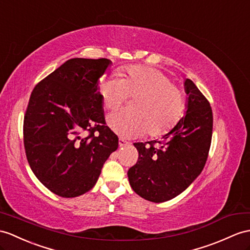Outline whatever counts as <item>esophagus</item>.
I'll use <instances>...</instances> for the list:
<instances>
[{
  "mask_svg": "<svg viewBox=\"0 0 250 250\" xmlns=\"http://www.w3.org/2000/svg\"><path fill=\"white\" fill-rule=\"evenodd\" d=\"M129 143L126 141L125 139H123V138H120L119 139V145L121 146V147H123V146H126V145H128Z\"/></svg>",
  "mask_w": 250,
  "mask_h": 250,
  "instance_id": "esophagus-1",
  "label": "esophagus"
}]
</instances>
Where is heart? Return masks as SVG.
Masks as SVG:
<instances>
[{"label": "heart", "mask_w": 250, "mask_h": 250, "mask_svg": "<svg viewBox=\"0 0 250 250\" xmlns=\"http://www.w3.org/2000/svg\"><path fill=\"white\" fill-rule=\"evenodd\" d=\"M120 79L110 77L102 83L100 94L109 110L118 109L127 96L132 111H117L108 115V125L117 135L137 138L149 133L159 137L167 132L179 119L184 107L181 91L166 74L154 68L130 65L120 72Z\"/></svg>", "instance_id": "obj_1"}]
</instances>
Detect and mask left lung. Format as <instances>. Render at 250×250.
Segmentation results:
<instances>
[{
    "label": "left lung",
    "instance_id": "1",
    "mask_svg": "<svg viewBox=\"0 0 250 250\" xmlns=\"http://www.w3.org/2000/svg\"><path fill=\"white\" fill-rule=\"evenodd\" d=\"M185 91L186 115L161 141L133 143L139 159L127 175L132 190L149 202L163 203L179 195L202 173L208 158L212 109L191 79L185 81Z\"/></svg>",
    "mask_w": 250,
    "mask_h": 250
}]
</instances>
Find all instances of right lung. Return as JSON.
<instances>
[{"mask_svg": "<svg viewBox=\"0 0 250 250\" xmlns=\"http://www.w3.org/2000/svg\"><path fill=\"white\" fill-rule=\"evenodd\" d=\"M111 63L106 58L69 59L30 94L23 125L26 158L36 177L58 196L90 191L118 149L97 87Z\"/></svg>", "mask_w": 250, "mask_h": 250, "instance_id": "add662e5", "label": "right lung"}]
</instances>
